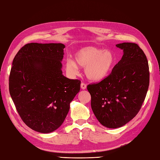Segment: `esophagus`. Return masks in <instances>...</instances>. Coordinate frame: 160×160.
Segmentation results:
<instances>
[{
  "label": "esophagus",
  "instance_id": "obj_1",
  "mask_svg": "<svg viewBox=\"0 0 160 160\" xmlns=\"http://www.w3.org/2000/svg\"><path fill=\"white\" fill-rule=\"evenodd\" d=\"M81 88L82 89V90L86 89V85L84 83H81Z\"/></svg>",
  "mask_w": 160,
  "mask_h": 160
}]
</instances>
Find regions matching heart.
Instances as JSON below:
<instances>
[{
    "label": "heart",
    "instance_id": "1",
    "mask_svg": "<svg viewBox=\"0 0 160 160\" xmlns=\"http://www.w3.org/2000/svg\"><path fill=\"white\" fill-rule=\"evenodd\" d=\"M115 56L110 50L95 47H85L74 55V61L68 59L65 63L67 72L75 76L79 72L78 67L84 68L85 76L88 80L98 82L103 80L111 72L115 64Z\"/></svg>",
    "mask_w": 160,
    "mask_h": 160
}]
</instances>
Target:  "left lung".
<instances>
[{"label":"left lung","instance_id":"1","mask_svg":"<svg viewBox=\"0 0 160 160\" xmlns=\"http://www.w3.org/2000/svg\"><path fill=\"white\" fill-rule=\"evenodd\" d=\"M116 46L123 54L112 72L99 83L87 86L94 115L109 128H119L134 118L149 86L148 61L139 45L122 43Z\"/></svg>","mask_w":160,"mask_h":160}]
</instances>
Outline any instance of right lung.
Wrapping results in <instances>:
<instances>
[{
    "instance_id": "right-lung-1",
    "label": "right lung",
    "mask_w": 160,
    "mask_h": 160,
    "mask_svg": "<svg viewBox=\"0 0 160 160\" xmlns=\"http://www.w3.org/2000/svg\"><path fill=\"white\" fill-rule=\"evenodd\" d=\"M65 45L31 43L12 62L9 90L22 121L32 130L50 133L59 128L79 92L81 81L63 76Z\"/></svg>"
}]
</instances>
